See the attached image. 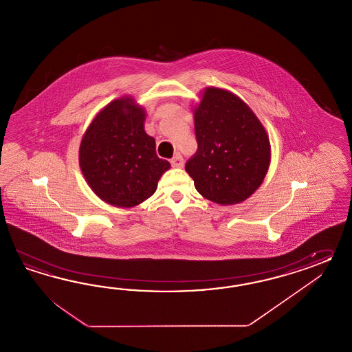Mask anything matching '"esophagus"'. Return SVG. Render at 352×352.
<instances>
[{
	"label": "esophagus",
	"mask_w": 352,
	"mask_h": 352,
	"mask_svg": "<svg viewBox=\"0 0 352 352\" xmlns=\"http://www.w3.org/2000/svg\"><path fill=\"white\" fill-rule=\"evenodd\" d=\"M171 165L174 166V168H183V164H184V160H183V157H182L181 153H177L173 159L170 160Z\"/></svg>",
	"instance_id": "1"
}]
</instances>
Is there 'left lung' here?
I'll list each match as a JSON object with an SVG mask.
<instances>
[{"mask_svg": "<svg viewBox=\"0 0 352 352\" xmlns=\"http://www.w3.org/2000/svg\"><path fill=\"white\" fill-rule=\"evenodd\" d=\"M199 148L186 164L205 199L234 205L261 186L270 165V142L264 125L238 96L217 87L202 92L195 107Z\"/></svg>", "mask_w": 352, "mask_h": 352, "instance_id": "left-lung-1", "label": "left lung"}]
</instances>
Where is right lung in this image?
<instances>
[{
  "label": "right lung",
  "mask_w": 352,
  "mask_h": 352,
  "mask_svg": "<svg viewBox=\"0 0 352 352\" xmlns=\"http://www.w3.org/2000/svg\"><path fill=\"white\" fill-rule=\"evenodd\" d=\"M146 111L132 97L111 101L96 115L79 147V165L91 190L118 208H134L157 188L170 164L156 155L144 132Z\"/></svg>",
  "instance_id": "obj_1"
}]
</instances>
